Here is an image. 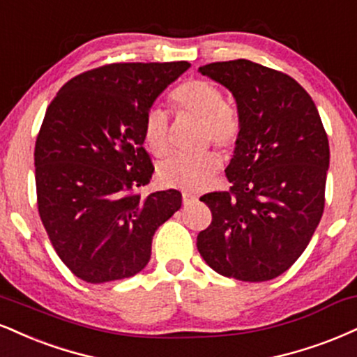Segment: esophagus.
<instances>
[{"instance_id":"esophagus-1","label":"esophagus","mask_w":357,"mask_h":357,"mask_svg":"<svg viewBox=\"0 0 357 357\" xmlns=\"http://www.w3.org/2000/svg\"><path fill=\"white\" fill-rule=\"evenodd\" d=\"M196 196L191 195V192H183V203L184 204H190L191 201H195Z\"/></svg>"}]
</instances>
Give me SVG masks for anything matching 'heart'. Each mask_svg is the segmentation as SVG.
<instances>
[{"instance_id": "b5f03b06", "label": "heart", "mask_w": 357, "mask_h": 357, "mask_svg": "<svg viewBox=\"0 0 357 357\" xmlns=\"http://www.w3.org/2000/svg\"><path fill=\"white\" fill-rule=\"evenodd\" d=\"M169 100L179 114L199 119V136L203 143H216L231 148L241 135L238 111L225 102L222 91L213 81L195 78L184 81L169 94ZM144 143L154 156H165L169 149V119L161 108L146 113L143 126ZM220 154L204 151L196 156L167 158L158 169V178L167 188L183 191H199L211 181L220 169Z\"/></svg>"}]
</instances>
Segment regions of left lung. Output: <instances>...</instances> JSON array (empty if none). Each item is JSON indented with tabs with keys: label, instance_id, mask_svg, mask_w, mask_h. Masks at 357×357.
I'll list each match as a JSON object with an SVG mask.
<instances>
[{
	"label": "left lung",
	"instance_id": "8db88e82",
	"mask_svg": "<svg viewBox=\"0 0 357 357\" xmlns=\"http://www.w3.org/2000/svg\"><path fill=\"white\" fill-rule=\"evenodd\" d=\"M233 93L241 135L226 167L229 191L208 192L211 225L197 251L221 276L261 282L296 263L324 211L329 143L298 81L249 59L199 68Z\"/></svg>",
	"mask_w": 357,
	"mask_h": 357
}]
</instances>
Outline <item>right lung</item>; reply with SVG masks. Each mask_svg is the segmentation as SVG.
Instances as JSON below:
<instances>
[{
  "mask_svg": "<svg viewBox=\"0 0 357 357\" xmlns=\"http://www.w3.org/2000/svg\"><path fill=\"white\" fill-rule=\"evenodd\" d=\"M191 64L114 63L81 73L46 109L36 146L38 211L54 251L91 284L131 278L153 236L181 208V192L141 196L154 167L144 118Z\"/></svg>",
  "mask_w": 357,
  "mask_h": 357,
  "instance_id": "obj_1",
  "label": "right lung"
}]
</instances>
